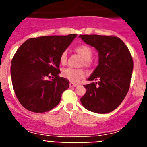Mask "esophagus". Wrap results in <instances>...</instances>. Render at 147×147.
I'll list each match as a JSON object with an SVG mask.
<instances>
[{
  "label": "esophagus",
  "mask_w": 147,
  "mask_h": 147,
  "mask_svg": "<svg viewBox=\"0 0 147 147\" xmlns=\"http://www.w3.org/2000/svg\"><path fill=\"white\" fill-rule=\"evenodd\" d=\"M70 87H71V88H73V87H76L77 86V84H75V83H73V82H71L70 83Z\"/></svg>",
  "instance_id": "1"
}]
</instances>
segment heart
<instances>
[{
  "instance_id": "b5f03b06",
  "label": "heart",
  "mask_w": 147,
  "mask_h": 147,
  "mask_svg": "<svg viewBox=\"0 0 147 147\" xmlns=\"http://www.w3.org/2000/svg\"><path fill=\"white\" fill-rule=\"evenodd\" d=\"M76 52L85 59L84 63H85V65H89V59H90L92 54H93L91 49L88 45H82L76 47ZM66 60H67V52L63 51L60 55L59 61H60L61 64L64 65L65 64ZM62 75L69 81L73 82H76L80 81L81 79L85 77L86 76V73L83 69H74L72 67H67V68L62 70Z\"/></svg>"
}]
</instances>
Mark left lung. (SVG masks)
Masks as SVG:
<instances>
[{"label":"left lung","instance_id":"left-lung-1","mask_svg":"<svg viewBox=\"0 0 147 147\" xmlns=\"http://www.w3.org/2000/svg\"><path fill=\"white\" fill-rule=\"evenodd\" d=\"M82 40L96 49L98 65L85 85L81 98L87 110L108 113L117 108L127 96L132 78L133 61L127 45L120 38L96 34L80 35Z\"/></svg>","mask_w":147,"mask_h":147}]
</instances>
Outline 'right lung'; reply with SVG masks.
<instances>
[{"mask_svg":"<svg viewBox=\"0 0 147 147\" xmlns=\"http://www.w3.org/2000/svg\"><path fill=\"white\" fill-rule=\"evenodd\" d=\"M77 35L43 36L27 40L11 60V76L15 95L23 107L45 113L59 103L69 81L59 77V57ZM53 76V80L47 78Z\"/></svg>","mask_w":147,"mask_h":147,"instance_id":"obj_1","label":"right lung"}]
</instances>
